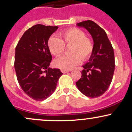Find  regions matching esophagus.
Returning a JSON list of instances; mask_svg holds the SVG:
<instances>
[{"label": "esophagus", "instance_id": "1", "mask_svg": "<svg viewBox=\"0 0 132 132\" xmlns=\"http://www.w3.org/2000/svg\"><path fill=\"white\" fill-rule=\"evenodd\" d=\"M61 72L63 73H68V72H69V71H68V70H61Z\"/></svg>", "mask_w": 132, "mask_h": 132}]
</instances>
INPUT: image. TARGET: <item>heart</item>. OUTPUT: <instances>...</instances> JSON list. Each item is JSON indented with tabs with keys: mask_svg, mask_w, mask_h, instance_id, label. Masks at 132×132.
Wrapping results in <instances>:
<instances>
[{
	"mask_svg": "<svg viewBox=\"0 0 132 132\" xmlns=\"http://www.w3.org/2000/svg\"><path fill=\"white\" fill-rule=\"evenodd\" d=\"M60 38L51 36L47 41L50 52L56 56L63 53L65 44H73L71 56H64L54 61V64L61 70H71L80 64L82 60L89 58L93 51L92 40L86 37V34L82 30L76 27L68 29L60 33Z\"/></svg>",
	"mask_w": 132,
	"mask_h": 132,
	"instance_id": "obj_1",
	"label": "heart"
}]
</instances>
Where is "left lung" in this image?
Returning <instances> with one entry per match:
<instances>
[{"label": "left lung", "mask_w": 132, "mask_h": 132, "mask_svg": "<svg viewBox=\"0 0 132 132\" xmlns=\"http://www.w3.org/2000/svg\"><path fill=\"white\" fill-rule=\"evenodd\" d=\"M88 31L93 40V51L82 65L81 78L76 82L78 89L89 98L100 96L108 89L115 70V56L106 32L92 21L76 24Z\"/></svg>", "instance_id": "8db88e82"}]
</instances>
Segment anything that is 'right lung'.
Listing matches in <instances>:
<instances>
[{
  "mask_svg": "<svg viewBox=\"0 0 132 132\" xmlns=\"http://www.w3.org/2000/svg\"><path fill=\"white\" fill-rule=\"evenodd\" d=\"M57 26L37 24L24 33L15 48V68L19 84L26 95L43 101L56 89L60 69L51 68L52 56L47 46Z\"/></svg>",
  "mask_w": 132,
  "mask_h": 132,
  "instance_id": "obj_1",
  "label": "right lung"
}]
</instances>
